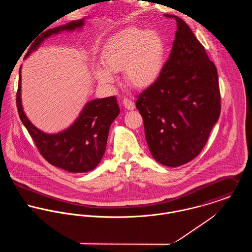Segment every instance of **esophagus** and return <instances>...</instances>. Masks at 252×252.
<instances>
[{"label": "esophagus", "instance_id": "1", "mask_svg": "<svg viewBox=\"0 0 252 252\" xmlns=\"http://www.w3.org/2000/svg\"><path fill=\"white\" fill-rule=\"evenodd\" d=\"M123 105H124L125 108H127V109H129V110H133L134 108H136L135 103H134L132 100L128 99V98H125V99L123 100Z\"/></svg>", "mask_w": 252, "mask_h": 252}]
</instances>
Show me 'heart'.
<instances>
[{
    "mask_svg": "<svg viewBox=\"0 0 252 252\" xmlns=\"http://www.w3.org/2000/svg\"><path fill=\"white\" fill-rule=\"evenodd\" d=\"M165 43L156 33L129 28L112 37L102 54L106 69L97 68L95 73L102 82H111V72L124 71L125 78L134 87L152 85L162 72Z\"/></svg>",
    "mask_w": 252,
    "mask_h": 252,
    "instance_id": "obj_1",
    "label": "heart"
}]
</instances>
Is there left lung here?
<instances>
[{"label": "left lung", "mask_w": 252, "mask_h": 252, "mask_svg": "<svg viewBox=\"0 0 252 252\" xmlns=\"http://www.w3.org/2000/svg\"><path fill=\"white\" fill-rule=\"evenodd\" d=\"M169 59L157 80L137 97L146 143L154 159L179 167L197 157L221 110L216 65L179 16Z\"/></svg>", "instance_id": "left-lung-1"}]
</instances>
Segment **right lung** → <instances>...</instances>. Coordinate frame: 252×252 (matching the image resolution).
Instances as JSON below:
<instances>
[{"mask_svg": "<svg viewBox=\"0 0 252 252\" xmlns=\"http://www.w3.org/2000/svg\"><path fill=\"white\" fill-rule=\"evenodd\" d=\"M83 23V19H81L46 30L36 37L26 56L36 49L47 36L64 30L72 31L80 28ZM20 88L21 75L19 71L16 107L22 123L41 156L49 164L71 173H85L96 168L106 151L109 127L120 112L116 97L111 96L87 103L70 128L59 134L48 135L38 130L26 117L21 106Z\"/></svg>", "mask_w": 252, "mask_h": 252, "instance_id": "1", "label": "right lung"}]
</instances>
